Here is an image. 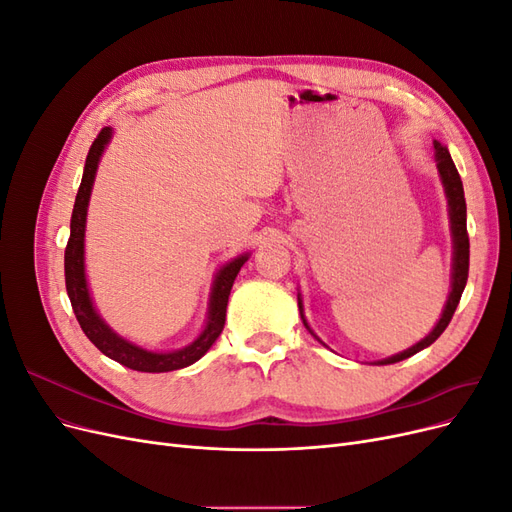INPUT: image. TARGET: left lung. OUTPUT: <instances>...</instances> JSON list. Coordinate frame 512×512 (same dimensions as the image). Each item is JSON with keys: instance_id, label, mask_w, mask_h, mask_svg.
<instances>
[{"instance_id": "left-lung-1", "label": "left lung", "mask_w": 512, "mask_h": 512, "mask_svg": "<svg viewBox=\"0 0 512 512\" xmlns=\"http://www.w3.org/2000/svg\"><path fill=\"white\" fill-rule=\"evenodd\" d=\"M433 149H436V162H438V170H440V177L444 183V192L448 198V213H451V230H453V241H455V262H453V290L448 294V301L446 307L442 312V318L438 320L436 329H433L425 339H421L416 346L399 352L395 356H389V359L380 361V365H389V363H399L408 359V356L421 352L423 348L431 346L436 339L444 333V329L448 327V322H451L455 309L459 305V299L463 294V288H466L468 282V271H470V237H468V218H466V196H463V183L461 177L455 168V162L451 158V153L444 145H440L438 141L433 143ZM299 309H301V318H303V303L299 297ZM303 324L307 327V322L303 318ZM309 329V327H307Z\"/></svg>"}]
</instances>
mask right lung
I'll use <instances>...</instances> for the list:
<instances>
[{"label":"right lung","instance_id":"add662e5","mask_svg":"<svg viewBox=\"0 0 512 512\" xmlns=\"http://www.w3.org/2000/svg\"><path fill=\"white\" fill-rule=\"evenodd\" d=\"M111 138V128H102L96 136L94 145L89 147L85 170L81 179V188L76 192L72 218H70V239L66 245V256H64V267H66V290L74 309V316L79 320L83 333L89 337V342L94 344L108 359H113L121 365H126L136 371H149V374H160V371H173L188 367L196 363L200 356H203L215 339L220 337L224 322H226V305L230 297V288L235 284V277L241 271L245 256H239L226 267L220 269L218 277H215L213 292H211V305H209V320L205 331L198 335L194 344L185 346L183 350L175 352H149L138 348L126 339H121L117 333L106 327L102 318L96 314L94 305L89 299V290L85 282V267H83V241H85V218H87V205L91 196V185L96 179V168L100 162L102 151Z\"/></svg>","mask_w":512,"mask_h":512}]
</instances>
